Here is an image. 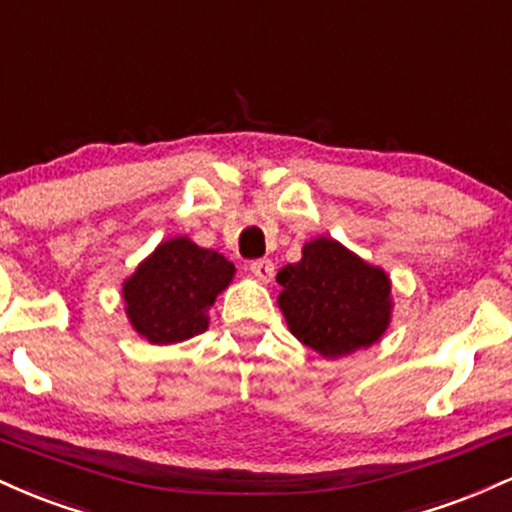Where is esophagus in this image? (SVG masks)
I'll use <instances>...</instances> for the list:
<instances>
[{
    "label": "esophagus",
    "mask_w": 512,
    "mask_h": 512,
    "mask_svg": "<svg viewBox=\"0 0 512 512\" xmlns=\"http://www.w3.org/2000/svg\"><path fill=\"white\" fill-rule=\"evenodd\" d=\"M250 272L255 274L260 281H272L274 262L267 260V257H262V260H252L250 262Z\"/></svg>",
    "instance_id": "obj_1"
}]
</instances>
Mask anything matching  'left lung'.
I'll list each match as a JSON object with an SVG mask.
<instances>
[{
	"instance_id": "obj_1",
	"label": "left lung",
	"mask_w": 512,
	"mask_h": 512,
	"mask_svg": "<svg viewBox=\"0 0 512 512\" xmlns=\"http://www.w3.org/2000/svg\"><path fill=\"white\" fill-rule=\"evenodd\" d=\"M276 281L289 330L322 356H344L378 342L390 322V279L332 238L310 240L303 260Z\"/></svg>"
}]
</instances>
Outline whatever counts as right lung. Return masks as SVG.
<instances>
[{
    "label": "right lung",
    "mask_w": 512,
    "mask_h": 512,
    "mask_svg": "<svg viewBox=\"0 0 512 512\" xmlns=\"http://www.w3.org/2000/svg\"><path fill=\"white\" fill-rule=\"evenodd\" d=\"M233 267L216 250L187 238L161 243L125 281L132 327L151 344H173L207 330V310L233 279Z\"/></svg>",
    "instance_id": "1"
}]
</instances>
